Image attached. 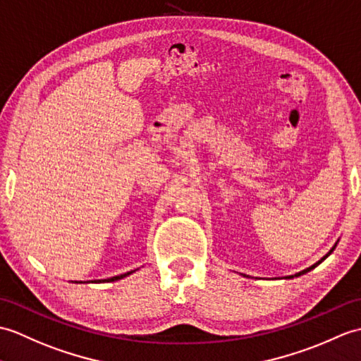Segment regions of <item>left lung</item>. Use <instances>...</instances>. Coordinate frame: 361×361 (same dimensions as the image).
<instances>
[{
    "instance_id": "left-lung-1",
    "label": "left lung",
    "mask_w": 361,
    "mask_h": 361,
    "mask_svg": "<svg viewBox=\"0 0 361 361\" xmlns=\"http://www.w3.org/2000/svg\"><path fill=\"white\" fill-rule=\"evenodd\" d=\"M334 248H335V247H334ZM334 248H332V250H334ZM332 250H331V252H329V253H327V255H326V256H324V258H322V259H319V261H318V262H317V264H314V266H310V267H309V269H306V270H302V271H300V274H296V275H295V276H300V275H304V274H307V271H309V270H312V269H315V267H317V266H318V264H319V262H322V261H324V259H326V258H327V256H329V255H331V253H332ZM289 278H293V275H292V276H289Z\"/></svg>"
}]
</instances>
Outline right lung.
I'll return each instance as SVG.
<instances>
[{
  "label": "right lung",
  "mask_w": 361,
  "mask_h": 361,
  "mask_svg": "<svg viewBox=\"0 0 361 361\" xmlns=\"http://www.w3.org/2000/svg\"><path fill=\"white\" fill-rule=\"evenodd\" d=\"M133 271H128V274H123V275H118V276H113V278H108V279H103V281H108V283H111V281H118V279H122V278H125V276H128V275H131ZM95 283H99V281H95Z\"/></svg>",
  "instance_id": "1"
}]
</instances>
